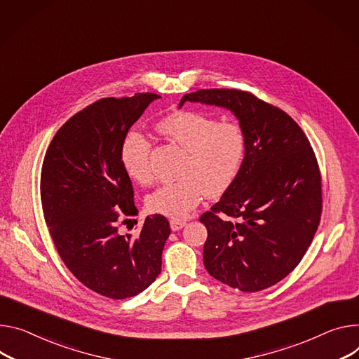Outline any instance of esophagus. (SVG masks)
<instances>
[{
  "label": "esophagus",
  "instance_id": "1",
  "mask_svg": "<svg viewBox=\"0 0 359 359\" xmlns=\"http://www.w3.org/2000/svg\"><path fill=\"white\" fill-rule=\"evenodd\" d=\"M184 224H186L184 220H179V219H172V220H170V227H172L173 232L180 231Z\"/></svg>",
  "mask_w": 359,
  "mask_h": 359
}]
</instances>
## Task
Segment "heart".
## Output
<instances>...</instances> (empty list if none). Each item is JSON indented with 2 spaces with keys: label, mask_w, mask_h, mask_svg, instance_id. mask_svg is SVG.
<instances>
[{
  "label": "heart",
  "mask_w": 359,
  "mask_h": 359,
  "mask_svg": "<svg viewBox=\"0 0 359 359\" xmlns=\"http://www.w3.org/2000/svg\"><path fill=\"white\" fill-rule=\"evenodd\" d=\"M157 132L186 151L177 176L151 191L146 205L153 213L173 219L184 217L206 198H219L229 189L242 168L246 136L236 123H220L201 111H175L157 123ZM151 143L137 130L127 135L121 146V161L127 175L140 184L153 180L150 168Z\"/></svg>",
  "instance_id": "1"
}]
</instances>
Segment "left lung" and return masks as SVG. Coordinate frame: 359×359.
<instances>
[{
  "instance_id": "8db88e82",
  "label": "left lung",
  "mask_w": 359,
  "mask_h": 359,
  "mask_svg": "<svg viewBox=\"0 0 359 359\" xmlns=\"http://www.w3.org/2000/svg\"><path fill=\"white\" fill-rule=\"evenodd\" d=\"M186 102L231 110L246 136V153L235 183L210 212L206 271L242 292L266 289L298 266L322 210L320 173L302 128L280 109L250 93L210 88L189 93Z\"/></svg>"
}]
</instances>
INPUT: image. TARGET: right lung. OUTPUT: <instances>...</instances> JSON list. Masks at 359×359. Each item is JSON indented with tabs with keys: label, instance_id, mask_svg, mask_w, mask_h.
<instances>
[{
	"label": "right lung",
	"instance_id": "right-lung-1",
	"mask_svg": "<svg viewBox=\"0 0 359 359\" xmlns=\"http://www.w3.org/2000/svg\"><path fill=\"white\" fill-rule=\"evenodd\" d=\"M157 99L136 93L90 104L62 124L43 161L41 203L55 249L83 285L111 299L136 297L156 280L170 235L161 215L147 216L137 238L117 226L120 216L137 215L121 146Z\"/></svg>",
	"mask_w": 359,
	"mask_h": 359
}]
</instances>
